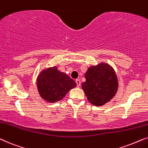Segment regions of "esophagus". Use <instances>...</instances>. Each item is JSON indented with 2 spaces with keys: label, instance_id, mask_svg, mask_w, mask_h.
Segmentation results:
<instances>
[{
  "label": "esophagus",
  "instance_id": "esophagus-1",
  "mask_svg": "<svg viewBox=\"0 0 148 148\" xmlns=\"http://www.w3.org/2000/svg\"><path fill=\"white\" fill-rule=\"evenodd\" d=\"M76 84H77L78 86H80V83H81V82H80V80L79 79H76Z\"/></svg>",
  "mask_w": 148,
  "mask_h": 148
}]
</instances>
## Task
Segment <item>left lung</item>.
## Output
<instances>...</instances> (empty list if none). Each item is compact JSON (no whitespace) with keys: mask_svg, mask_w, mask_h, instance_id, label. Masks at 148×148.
Here are the masks:
<instances>
[{"mask_svg":"<svg viewBox=\"0 0 148 148\" xmlns=\"http://www.w3.org/2000/svg\"><path fill=\"white\" fill-rule=\"evenodd\" d=\"M86 81L82 88L88 101L101 106L109 102L119 88L118 78L114 68L106 63L90 66L85 73Z\"/></svg>","mask_w":148,"mask_h":148,"instance_id":"left-lung-1","label":"left lung"}]
</instances>
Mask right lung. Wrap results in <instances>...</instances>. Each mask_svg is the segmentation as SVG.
Instances as JSON below:
<instances>
[{"label":"right lung","instance_id":"right-lung-1","mask_svg":"<svg viewBox=\"0 0 148 148\" xmlns=\"http://www.w3.org/2000/svg\"><path fill=\"white\" fill-rule=\"evenodd\" d=\"M37 88L40 97L49 103L62 99L76 83L68 74L60 72L56 66L43 70L36 80Z\"/></svg>","mask_w":148,"mask_h":148}]
</instances>
